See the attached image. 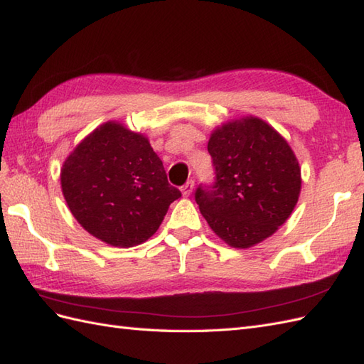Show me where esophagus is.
<instances>
[{
    "mask_svg": "<svg viewBox=\"0 0 364 364\" xmlns=\"http://www.w3.org/2000/svg\"><path fill=\"white\" fill-rule=\"evenodd\" d=\"M193 186H196V183H193L192 180H189L188 183H186L183 188H181V193H183V197H189L191 193H192V191H193Z\"/></svg>",
    "mask_w": 364,
    "mask_h": 364,
    "instance_id": "1",
    "label": "esophagus"
}]
</instances>
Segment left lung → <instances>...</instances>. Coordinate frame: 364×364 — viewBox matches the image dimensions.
Here are the masks:
<instances>
[{
  "label": "left lung",
  "instance_id": "obj_1",
  "mask_svg": "<svg viewBox=\"0 0 364 364\" xmlns=\"http://www.w3.org/2000/svg\"><path fill=\"white\" fill-rule=\"evenodd\" d=\"M208 151L215 183L196 201L218 237L232 248H251L273 235L293 213L301 193V167L281 133L257 116L215 127Z\"/></svg>",
  "mask_w": 364,
  "mask_h": 364
}]
</instances>
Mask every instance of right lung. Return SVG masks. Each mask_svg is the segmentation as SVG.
Instances as JSON below:
<instances>
[{
    "label": "right lung",
    "instance_id": "1",
    "mask_svg": "<svg viewBox=\"0 0 364 364\" xmlns=\"http://www.w3.org/2000/svg\"><path fill=\"white\" fill-rule=\"evenodd\" d=\"M60 184L83 230L119 248L150 239L181 197L149 138L117 121L99 125L75 146L62 166Z\"/></svg>",
    "mask_w": 364,
    "mask_h": 364
}]
</instances>
